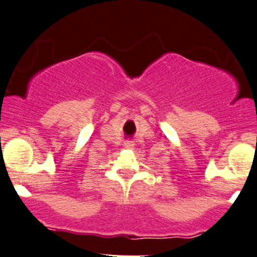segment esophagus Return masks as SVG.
Segmentation results:
<instances>
[{
    "label": "esophagus",
    "mask_w": 257,
    "mask_h": 257,
    "mask_svg": "<svg viewBox=\"0 0 257 257\" xmlns=\"http://www.w3.org/2000/svg\"><path fill=\"white\" fill-rule=\"evenodd\" d=\"M133 146H135V143L132 141H126L125 142V148L126 149H133Z\"/></svg>",
    "instance_id": "34e87169"
}]
</instances>
